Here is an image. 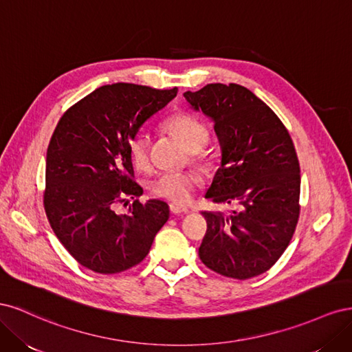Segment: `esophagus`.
Masks as SVG:
<instances>
[{"label":"esophagus","instance_id":"34e87169","mask_svg":"<svg viewBox=\"0 0 352 352\" xmlns=\"http://www.w3.org/2000/svg\"><path fill=\"white\" fill-rule=\"evenodd\" d=\"M170 211H172V214H184V212L189 211V208L180 204H170Z\"/></svg>","mask_w":352,"mask_h":352}]
</instances>
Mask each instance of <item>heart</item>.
<instances>
[{"mask_svg":"<svg viewBox=\"0 0 352 352\" xmlns=\"http://www.w3.org/2000/svg\"><path fill=\"white\" fill-rule=\"evenodd\" d=\"M164 129L184 145L195 162L204 158L202 146L208 140L206 124L189 113H177L168 117L164 123ZM127 153L132 164L144 170L150 163L148 157V141L144 133H136L131 138L127 145ZM199 185V177L192 172H163L155 175L150 180V190L160 198L172 202H186L192 197L195 188Z\"/></svg>","mask_w":352,"mask_h":352,"instance_id":"obj_1","label":"heart"}]
</instances>
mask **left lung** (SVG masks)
<instances>
[{"label": "left lung", "instance_id": "left-lung-1", "mask_svg": "<svg viewBox=\"0 0 352 352\" xmlns=\"http://www.w3.org/2000/svg\"><path fill=\"white\" fill-rule=\"evenodd\" d=\"M184 97L214 123L220 145L206 198L241 207L229 216L202 211L208 228L199 258L226 278H254L280 258L296 228L301 176L295 146L279 117L241 85L210 83Z\"/></svg>", "mask_w": 352, "mask_h": 352}]
</instances>
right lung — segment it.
Instances as JSON below:
<instances>
[{"label": "right lung", "instance_id": "right-lung-1", "mask_svg": "<svg viewBox=\"0 0 352 352\" xmlns=\"http://www.w3.org/2000/svg\"><path fill=\"white\" fill-rule=\"evenodd\" d=\"M176 94L105 85L60 119L47 151L44 206L56 236L83 267L114 274L140 264L168 220V206L160 199H135L123 216L113 206L142 195L127 145Z\"/></svg>", "mask_w": 352, "mask_h": 352}]
</instances>
